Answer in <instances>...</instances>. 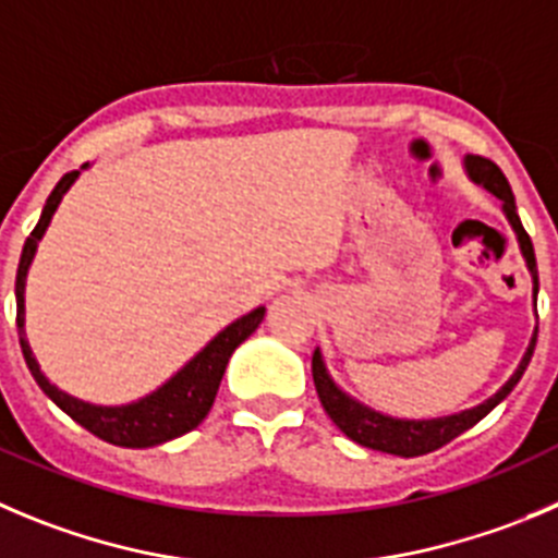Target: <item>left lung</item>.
<instances>
[{
  "label": "left lung",
  "instance_id": "obj_1",
  "mask_svg": "<svg viewBox=\"0 0 558 558\" xmlns=\"http://www.w3.org/2000/svg\"><path fill=\"white\" fill-rule=\"evenodd\" d=\"M468 175H471L476 184H482L484 190H490L493 195L504 201V211H507L509 222H512L514 233H518L520 250L525 255V264L531 269V278H534V300H537L539 291V278H537V258H534V244H531V236L525 233L523 222L518 217V208H514V195L509 181L504 179L501 168L496 161L484 159V156H468L465 159ZM534 347H537V330L531 336L529 350H525L523 361H520L518 372L509 377V383L498 390L496 397H490L478 408L465 410V413L446 415V418H432V421H402V418H388L383 413H374V410L363 408L355 399H350L347 393L336 388L330 377L325 372V363H322L319 352H314V361H311V372H314V385L316 393H319V402L325 408V413L330 415L332 424L343 432V435L355 440V444L366 446V449L385 451V454H397V457H418L429 454V451L440 449V446L451 444L457 435H462L465 429H471L473 424L490 413L501 399L509 397V390L520 383L525 366H529L531 355H534Z\"/></svg>",
  "mask_w": 558,
  "mask_h": 558
}]
</instances>
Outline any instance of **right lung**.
Listing matches in <instances>:
<instances>
[{"instance_id":"obj_1","label":"right lung","mask_w":558,"mask_h":558,"mask_svg":"<svg viewBox=\"0 0 558 558\" xmlns=\"http://www.w3.org/2000/svg\"><path fill=\"white\" fill-rule=\"evenodd\" d=\"M76 175H80V170H71V173H65L57 181L49 201H46L38 226L33 228V233L24 242V250H21L19 272H15V325H19L21 352H24V361H27V368L33 372L40 390H44L46 397L62 413L71 415L76 424H82L87 432H93V435L101 437V440H107L112 446L148 449V446H159L165 440H173V437L195 429L206 418L211 404H215L217 388H220V379L228 366V357L233 355V350H236L250 332H255V327L262 325L264 308L250 311L247 316H242V319L228 325L222 332H217L215 341L206 343L175 377H170L159 390L148 393L140 402L123 404V408H98V404H87L82 399L68 397V393L57 390L44 377L38 361L33 357V350H29L27 338H24V280H27V269L33 264V255L38 250L40 236L49 228L54 208L60 206L62 195L68 192V186L74 184Z\"/></svg>"}]
</instances>
